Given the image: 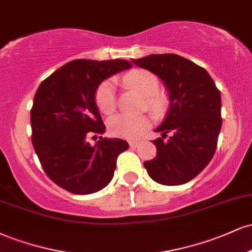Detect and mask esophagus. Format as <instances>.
Wrapping results in <instances>:
<instances>
[{"mask_svg": "<svg viewBox=\"0 0 252 252\" xmlns=\"http://www.w3.org/2000/svg\"><path fill=\"white\" fill-rule=\"evenodd\" d=\"M129 146L131 147V148H136V147L138 146V142H137V141H130Z\"/></svg>", "mask_w": 252, "mask_h": 252, "instance_id": "1", "label": "esophagus"}]
</instances>
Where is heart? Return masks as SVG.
<instances>
[{"mask_svg":"<svg viewBox=\"0 0 252 252\" xmlns=\"http://www.w3.org/2000/svg\"><path fill=\"white\" fill-rule=\"evenodd\" d=\"M123 83L137 90L144 96V106L155 117L162 116L167 108V100L162 94H158V80L148 71H135L123 78ZM97 108L102 114H111L116 108V91L111 80H105L98 86L94 96ZM109 130L114 136L128 140L140 137L149 128L150 120L147 115L118 114L109 120Z\"/></svg>","mask_w":252,"mask_h":252,"instance_id":"obj_1","label":"heart"}]
</instances>
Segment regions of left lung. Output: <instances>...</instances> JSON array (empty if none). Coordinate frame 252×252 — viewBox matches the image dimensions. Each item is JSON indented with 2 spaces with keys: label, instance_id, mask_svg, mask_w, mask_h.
<instances>
[{
  "label": "left lung",
  "instance_id": "8db88e82",
  "mask_svg": "<svg viewBox=\"0 0 252 252\" xmlns=\"http://www.w3.org/2000/svg\"><path fill=\"white\" fill-rule=\"evenodd\" d=\"M162 80L169 109L152 141L156 158L144 162L153 180L166 186L186 184L216 153L222 124L220 91L205 68L178 54H152L132 60Z\"/></svg>",
  "mask_w": 252,
  "mask_h": 252
}]
</instances>
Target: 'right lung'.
<instances>
[{
  "instance_id": "obj_1",
  "label": "right lung",
  "mask_w": 252,
  "mask_h": 252,
  "mask_svg": "<svg viewBox=\"0 0 252 252\" xmlns=\"http://www.w3.org/2000/svg\"><path fill=\"white\" fill-rule=\"evenodd\" d=\"M131 67L123 59H77L65 63L37 88L31 110L32 143L43 170L54 184L74 194H91L114 178L118 155L129 148L105 132L96 105L104 79ZM90 135L100 141L92 147Z\"/></svg>"
}]
</instances>
